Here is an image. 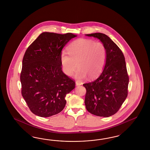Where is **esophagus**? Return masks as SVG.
<instances>
[{
  "label": "esophagus",
  "instance_id": "1",
  "mask_svg": "<svg viewBox=\"0 0 150 150\" xmlns=\"http://www.w3.org/2000/svg\"><path fill=\"white\" fill-rule=\"evenodd\" d=\"M75 83H76V86H80V85H81V83L80 82H79V81H76V82H75Z\"/></svg>",
  "mask_w": 150,
  "mask_h": 150
}]
</instances>
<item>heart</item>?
I'll return each mask as SVG.
<instances>
[{"instance_id": "1", "label": "heart", "mask_w": 150, "mask_h": 150, "mask_svg": "<svg viewBox=\"0 0 150 150\" xmlns=\"http://www.w3.org/2000/svg\"><path fill=\"white\" fill-rule=\"evenodd\" d=\"M69 55L63 52L60 61L64 73L71 76L76 68L75 77L82 80L88 76L93 79L98 76L105 67L107 52L103 44L86 39L74 41L68 48Z\"/></svg>"}]
</instances>
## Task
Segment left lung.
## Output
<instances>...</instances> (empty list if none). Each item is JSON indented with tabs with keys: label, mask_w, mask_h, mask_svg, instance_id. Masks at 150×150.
<instances>
[{
	"label": "left lung",
	"mask_w": 150,
	"mask_h": 150,
	"mask_svg": "<svg viewBox=\"0 0 150 150\" xmlns=\"http://www.w3.org/2000/svg\"><path fill=\"white\" fill-rule=\"evenodd\" d=\"M105 45L107 57L104 69L93 81L84 83L86 89L85 104L88 112L99 117L116 113L127 96L129 76L123 52L113 41L102 33L87 34Z\"/></svg>",
	"instance_id": "8db88e82"
}]
</instances>
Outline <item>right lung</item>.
<instances>
[{
	"mask_svg": "<svg viewBox=\"0 0 150 150\" xmlns=\"http://www.w3.org/2000/svg\"><path fill=\"white\" fill-rule=\"evenodd\" d=\"M71 33L43 32L30 45L23 60L21 93L32 113L49 117L64 108L67 94L75 81L62 70L60 56L64 46L76 37Z\"/></svg>",
	"mask_w": 150,
	"mask_h": 150,
	"instance_id": "right-lung-1",
	"label": "right lung"
}]
</instances>
